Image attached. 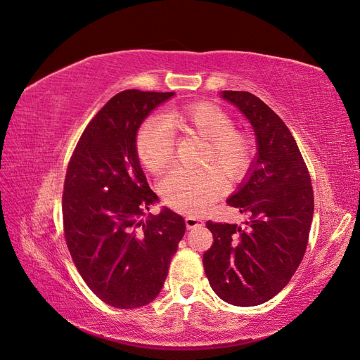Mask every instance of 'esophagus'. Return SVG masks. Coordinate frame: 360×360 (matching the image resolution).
I'll list each match as a JSON object with an SVG mask.
<instances>
[{
    "instance_id": "34e87169",
    "label": "esophagus",
    "mask_w": 360,
    "mask_h": 360,
    "mask_svg": "<svg viewBox=\"0 0 360 360\" xmlns=\"http://www.w3.org/2000/svg\"><path fill=\"white\" fill-rule=\"evenodd\" d=\"M184 221H186L188 230H192V228H197V226L202 225V219H200V217H197V216H188Z\"/></svg>"
}]
</instances>
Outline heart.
Segmentation results:
<instances>
[{
  "mask_svg": "<svg viewBox=\"0 0 360 360\" xmlns=\"http://www.w3.org/2000/svg\"><path fill=\"white\" fill-rule=\"evenodd\" d=\"M174 130L205 139L200 156L204 167L168 172L159 183V193L172 210L201 214L222 193L221 173L230 183L246 176L255 159V141L245 130L236 129L233 117L214 103L174 108L165 120L150 118L138 130L136 155L147 171L160 174L169 167L176 146Z\"/></svg>",
  "mask_w": 360,
  "mask_h": 360,
  "instance_id": "heart-1",
  "label": "heart"
}]
</instances>
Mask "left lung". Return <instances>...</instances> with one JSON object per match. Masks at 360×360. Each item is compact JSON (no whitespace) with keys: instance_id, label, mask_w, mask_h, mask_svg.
<instances>
[{"instance_id":"1","label":"left lung","mask_w":360,"mask_h":360,"mask_svg":"<svg viewBox=\"0 0 360 360\" xmlns=\"http://www.w3.org/2000/svg\"><path fill=\"white\" fill-rule=\"evenodd\" d=\"M252 124L258 153L228 205L245 226L207 221L213 234L202 264L213 291L236 307H255L284 288L308 246L314 214L309 171L290 129L248 91H222Z\"/></svg>"}]
</instances>
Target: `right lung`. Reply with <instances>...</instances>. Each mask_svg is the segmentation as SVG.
<instances>
[{
	"mask_svg": "<svg viewBox=\"0 0 360 360\" xmlns=\"http://www.w3.org/2000/svg\"><path fill=\"white\" fill-rule=\"evenodd\" d=\"M171 96L115 94L85 127L68 167L63 226L69 252L85 284L114 308L156 299L186 231L183 217L167 207L143 219L158 195L139 165L136 132Z\"/></svg>",
	"mask_w": 360,
	"mask_h": 360,
	"instance_id": "1",
	"label": "right lung"
}]
</instances>
